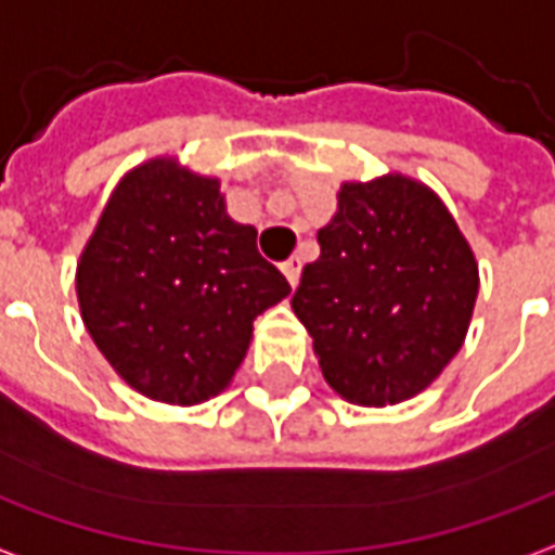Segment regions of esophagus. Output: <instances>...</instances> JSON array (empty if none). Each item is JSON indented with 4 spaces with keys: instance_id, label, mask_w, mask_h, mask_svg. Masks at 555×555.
Masks as SVG:
<instances>
[{
    "instance_id": "obj_1",
    "label": "esophagus",
    "mask_w": 555,
    "mask_h": 555,
    "mask_svg": "<svg viewBox=\"0 0 555 555\" xmlns=\"http://www.w3.org/2000/svg\"><path fill=\"white\" fill-rule=\"evenodd\" d=\"M300 270H302V261L294 255V258H288L285 264H282V273H285V279L291 282V288H297V282H300Z\"/></svg>"
}]
</instances>
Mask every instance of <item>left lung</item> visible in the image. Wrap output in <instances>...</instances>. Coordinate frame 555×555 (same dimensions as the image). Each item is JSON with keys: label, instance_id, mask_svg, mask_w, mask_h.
Masks as SVG:
<instances>
[{"label": "left lung", "instance_id": "8db88e82", "mask_svg": "<svg viewBox=\"0 0 555 555\" xmlns=\"http://www.w3.org/2000/svg\"><path fill=\"white\" fill-rule=\"evenodd\" d=\"M291 309L333 392L386 408L428 389L461 350L478 261L430 186L401 171L345 181Z\"/></svg>", "mask_w": 555, "mask_h": 555}]
</instances>
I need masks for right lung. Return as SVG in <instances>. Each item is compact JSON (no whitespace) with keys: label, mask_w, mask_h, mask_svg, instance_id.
I'll return each instance as SVG.
<instances>
[{"label":"right lung","mask_w":555,"mask_h":555,"mask_svg":"<svg viewBox=\"0 0 555 555\" xmlns=\"http://www.w3.org/2000/svg\"><path fill=\"white\" fill-rule=\"evenodd\" d=\"M234 222L219 178L151 157L115 183L77 261L82 324L115 374L159 404L193 408L241 369L253 321L291 294Z\"/></svg>","instance_id":"right-lung-1"}]
</instances>
